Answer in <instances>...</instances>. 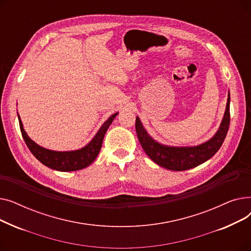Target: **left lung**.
Here are the masks:
<instances>
[{
  "label": "left lung",
  "instance_id": "left-lung-1",
  "mask_svg": "<svg viewBox=\"0 0 251 251\" xmlns=\"http://www.w3.org/2000/svg\"><path fill=\"white\" fill-rule=\"evenodd\" d=\"M230 125V95L226 112L216 135L208 141L193 148L166 147L154 141L144 130L139 118L136 117L135 129L143 151L159 166L172 171H185L209 160L222 147Z\"/></svg>",
  "mask_w": 251,
  "mask_h": 251
}]
</instances>
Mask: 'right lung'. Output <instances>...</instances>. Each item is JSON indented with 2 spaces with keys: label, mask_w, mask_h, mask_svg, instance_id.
Returning <instances> with one entry per match:
<instances>
[{
  "label": "right lung",
  "mask_w": 251,
  "mask_h": 251,
  "mask_svg": "<svg viewBox=\"0 0 251 251\" xmlns=\"http://www.w3.org/2000/svg\"><path fill=\"white\" fill-rule=\"evenodd\" d=\"M117 115L118 113L112 115L108 120L102 124L97 135L86 147L74 151H54L37 146V144L34 141H32L28 137V135L26 134L23 129V125L20 120L19 115L18 119L22 137L26 143V146H27V148L36 159L42 164L52 170L61 171V172H70V171L84 169L96 160V157L98 156L101 149V143L104 134L107 132L108 128L110 127Z\"/></svg>",
  "instance_id": "obj_1"
}]
</instances>
